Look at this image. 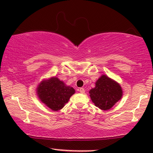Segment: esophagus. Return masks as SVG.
Segmentation results:
<instances>
[{"instance_id": "1", "label": "esophagus", "mask_w": 153, "mask_h": 153, "mask_svg": "<svg viewBox=\"0 0 153 153\" xmlns=\"http://www.w3.org/2000/svg\"><path fill=\"white\" fill-rule=\"evenodd\" d=\"M79 92H80L81 93H85V89L83 88H79Z\"/></svg>"}]
</instances>
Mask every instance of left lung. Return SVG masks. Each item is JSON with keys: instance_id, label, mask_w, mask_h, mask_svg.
<instances>
[{"instance_id": "8db88e82", "label": "left lung", "mask_w": 153, "mask_h": 153, "mask_svg": "<svg viewBox=\"0 0 153 153\" xmlns=\"http://www.w3.org/2000/svg\"><path fill=\"white\" fill-rule=\"evenodd\" d=\"M89 93L94 104L100 109L106 111L121 100L123 92L118 82L102 74L95 82V87Z\"/></svg>"}]
</instances>
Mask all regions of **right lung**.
<instances>
[{
	"mask_svg": "<svg viewBox=\"0 0 153 153\" xmlns=\"http://www.w3.org/2000/svg\"><path fill=\"white\" fill-rule=\"evenodd\" d=\"M36 92L42 103L52 111H58L68 103L71 96L75 93V90L53 76L42 81L37 85Z\"/></svg>",
	"mask_w": 153,
	"mask_h": 153,
	"instance_id": "1",
	"label": "right lung"
}]
</instances>
